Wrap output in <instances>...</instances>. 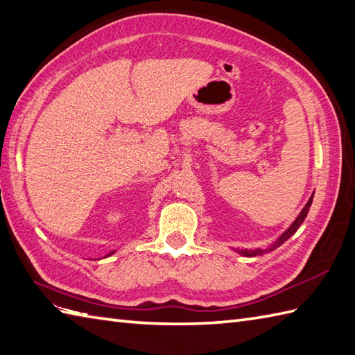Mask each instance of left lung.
<instances>
[{
  "mask_svg": "<svg viewBox=\"0 0 355 355\" xmlns=\"http://www.w3.org/2000/svg\"><path fill=\"white\" fill-rule=\"evenodd\" d=\"M313 198H314V194L313 196L309 198V200L306 202V205L303 207V209L300 211V214L297 216V218H295V220L291 223V227H289L285 233H282V236L277 239L276 242H274L270 248H266V250H262V248H256V250H236L239 254H242V256H247V257H254V256H262L263 252H266V251H272V250H276L277 247H280L282 243L284 242H286L289 237H291L295 231L299 230V227L302 225V222L305 220V218H306V214H308V211H309V207H311V204H313Z\"/></svg>",
  "mask_w": 355,
  "mask_h": 355,
  "instance_id": "obj_1",
  "label": "left lung"
}]
</instances>
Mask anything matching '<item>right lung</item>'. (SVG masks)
<instances>
[{
  "label": "right lung",
  "mask_w": 355,
  "mask_h": 355,
  "mask_svg": "<svg viewBox=\"0 0 355 355\" xmlns=\"http://www.w3.org/2000/svg\"><path fill=\"white\" fill-rule=\"evenodd\" d=\"M113 252H114V251H112V252H110V254H113ZM110 254H108V256H110Z\"/></svg>",
  "instance_id": "1"
}]
</instances>
